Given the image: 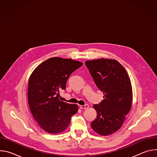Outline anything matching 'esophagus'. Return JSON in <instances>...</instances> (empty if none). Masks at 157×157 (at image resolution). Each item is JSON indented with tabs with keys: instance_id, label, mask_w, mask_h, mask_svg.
<instances>
[{
	"instance_id": "esophagus-1",
	"label": "esophagus",
	"mask_w": 157,
	"mask_h": 157,
	"mask_svg": "<svg viewBox=\"0 0 157 157\" xmlns=\"http://www.w3.org/2000/svg\"><path fill=\"white\" fill-rule=\"evenodd\" d=\"M79 107L81 109H87L89 107V105L88 104H85V105H79Z\"/></svg>"
}]
</instances>
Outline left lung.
<instances>
[{
    "mask_svg": "<svg viewBox=\"0 0 157 157\" xmlns=\"http://www.w3.org/2000/svg\"><path fill=\"white\" fill-rule=\"evenodd\" d=\"M85 64L97 87L103 92L104 99L93 107L96 118L91 128L101 136L117 132L131 109L132 88L129 76L116 60L101 58L86 61Z\"/></svg>",
    "mask_w": 157,
    "mask_h": 157,
    "instance_id": "left-lung-1",
    "label": "left lung"
}]
</instances>
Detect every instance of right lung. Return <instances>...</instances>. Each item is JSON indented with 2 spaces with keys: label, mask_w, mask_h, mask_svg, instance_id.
Here are the masks:
<instances>
[{
  "label": "right lung",
  "mask_w": 157,
  "mask_h": 157,
  "mask_svg": "<svg viewBox=\"0 0 157 157\" xmlns=\"http://www.w3.org/2000/svg\"><path fill=\"white\" fill-rule=\"evenodd\" d=\"M82 63L71 59L53 57L38 65L32 73L28 86V101L35 120L50 133L67 128L77 104L59 101V91L64 90L70 76Z\"/></svg>",
  "instance_id": "add662e5"
}]
</instances>
